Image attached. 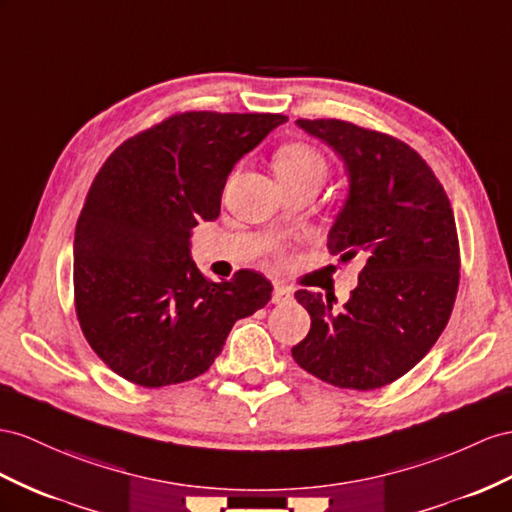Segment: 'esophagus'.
<instances>
[{"instance_id": "obj_1", "label": "esophagus", "mask_w": 512, "mask_h": 512, "mask_svg": "<svg viewBox=\"0 0 512 512\" xmlns=\"http://www.w3.org/2000/svg\"><path fill=\"white\" fill-rule=\"evenodd\" d=\"M272 303H274V305H287V303H292V292L287 290L285 285H281V283H274V290H272Z\"/></svg>"}]
</instances>
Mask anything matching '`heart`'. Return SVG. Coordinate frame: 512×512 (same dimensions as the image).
I'll return each mask as SVG.
<instances>
[{"mask_svg": "<svg viewBox=\"0 0 512 512\" xmlns=\"http://www.w3.org/2000/svg\"><path fill=\"white\" fill-rule=\"evenodd\" d=\"M274 170H277L281 181H322L326 175V160L318 149L309 147V144L290 142L274 155Z\"/></svg>", "mask_w": 512, "mask_h": 512, "instance_id": "heart-1", "label": "heart"}]
</instances>
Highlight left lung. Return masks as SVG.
<instances>
[{
  "instance_id": "obj_1",
  "label": "left lung",
  "mask_w": 512,
  "mask_h": 512,
  "mask_svg": "<svg viewBox=\"0 0 512 512\" xmlns=\"http://www.w3.org/2000/svg\"><path fill=\"white\" fill-rule=\"evenodd\" d=\"M342 157L348 196L329 231V251L359 257L348 303L298 290L311 329L292 357L320 381L370 391L398 381L435 346L458 292L456 222L439 179L402 140L337 119H298Z\"/></svg>"
}]
</instances>
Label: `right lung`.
Listing matches in <instances>:
<instances>
[{
    "mask_svg": "<svg viewBox=\"0 0 512 512\" xmlns=\"http://www.w3.org/2000/svg\"><path fill=\"white\" fill-rule=\"evenodd\" d=\"M283 114L181 112L125 140L77 218L75 313L112 372L140 387L192 381L231 326L268 305L270 281L238 270L205 279L190 259L199 220H216L227 177Z\"/></svg>",
    "mask_w": 512,
    "mask_h": 512,
    "instance_id": "obj_1",
    "label": "right lung"
}]
</instances>
